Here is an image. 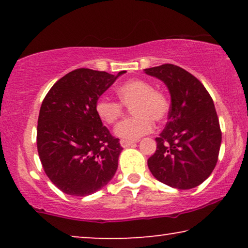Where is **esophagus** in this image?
Instances as JSON below:
<instances>
[{"mask_svg": "<svg viewBox=\"0 0 248 248\" xmlns=\"http://www.w3.org/2000/svg\"><path fill=\"white\" fill-rule=\"evenodd\" d=\"M120 143L123 148H128V147H131V145H134L135 142L134 141H128V140H121Z\"/></svg>", "mask_w": 248, "mask_h": 248, "instance_id": "obj_1", "label": "esophagus"}]
</instances>
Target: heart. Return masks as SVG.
Wrapping results in <instances>:
<instances>
[{
	"mask_svg": "<svg viewBox=\"0 0 248 248\" xmlns=\"http://www.w3.org/2000/svg\"><path fill=\"white\" fill-rule=\"evenodd\" d=\"M117 94L124 106H132L131 113L133 114V116L115 127V134L125 140H138L150 133L154 128V121H164L169 111L167 96L161 90L154 89L152 84L145 80L127 81L118 88ZM121 104L107 98H100L97 100L94 109L101 121L113 125L124 113Z\"/></svg>",
	"mask_w": 248,
	"mask_h": 248,
	"instance_id": "obj_1",
	"label": "heart"
}]
</instances>
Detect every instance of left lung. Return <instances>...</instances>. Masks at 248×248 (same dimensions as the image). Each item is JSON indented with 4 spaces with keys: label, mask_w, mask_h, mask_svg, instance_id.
<instances>
[{
    "label": "left lung",
    "mask_w": 248,
    "mask_h": 248,
    "mask_svg": "<svg viewBox=\"0 0 248 248\" xmlns=\"http://www.w3.org/2000/svg\"><path fill=\"white\" fill-rule=\"evenodd\" d=\"M161 80L170 93L168 122L148 167L159 182L177 189L202 184L215 169L221 131L215 104L194 76L174 64L145 69Z\"/></svg>",
    "instance_id": "obj_1"
}]
</instances>
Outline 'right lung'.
I'll return each instance as SVG.
<instances>
[{"mask_svg": "<svg viewBox=\"0 0 248 248\" xmlns=\"http://www.w3.org/2000/svg\"><path fill=\"white\" fill-rule=\"evenodd\" d=\"M116 76L77 69L57 81L44 98L37 126V149L46 175L69 195L87 196L113 178L123 150L96 113L99 97Z\"/></svg>", "mask_w": 248, "mask_h": 248, "instance_id": "1", "label": "right lung"}]
</instances>
